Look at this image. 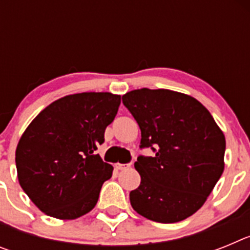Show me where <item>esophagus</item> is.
Returning a JSON list of instances; mask_svg holds the SVG:
<instances>
[{"label":"esophagus","mask_w":250,"mask_h":250,"mask_svg":"<svg viewBox=\"0 0 250 250\" xmlns=\"http://www.w3.org/2000/svg\"><path fill=\"white\" fill-rule=\"evenodd\" d=\"M130 167V164H115V167H116V169L118 170H125V169H127V167Z\"/></svg>","instance_id":"34e87169"}]
</instances>
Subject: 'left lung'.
<instances>
[{
  "instance_id": "8db88e82",
  "label": "left lung",
  "mask_w": 250,
  "mask_h": 250,
  "mask_svg": "<svg viewBox=\"0 0 250 250\" xmlns=\"http://www.w3.org/2000/svg\"><path fill=\"white\" fill-rule=\"evenodd\" d=\"M123 104L141 130V176L130 193L134 210L158 223H176L199 210L224 171L225 136L196 99L167 89L126 92ZM155 145L156 149L152 147Z\"/></svg>"
}]
</instances>
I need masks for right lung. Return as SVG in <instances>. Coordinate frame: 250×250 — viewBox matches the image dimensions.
<instances>
[{"label": "right lung", "instance_id": "1", "mask_svg": "<svg viewBox=\"0 0 250 250\" xmlns=\"http://www.w3.org/2000/svg\"><path fill=\"white\" fill-rule=\"evenodd\" d=\"M121 103L111 92L67 95L45 107L22 134L17 178L46 215L72 220L95 208L114 167L95 154Z\"/></svg>", "mask_w": 250, "mask_h": 250}]
</instances>
